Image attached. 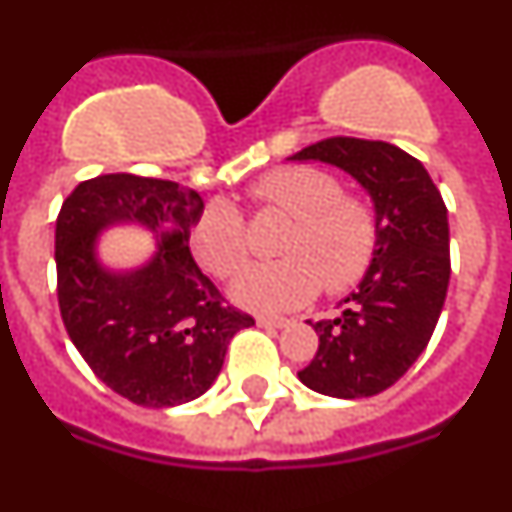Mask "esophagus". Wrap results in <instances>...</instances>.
<instances>
[{
    "instance_id": "esophagus-1",
    "label": "esophagus",
    "mask_w": 512,
    "mask_h": 512,
    "mask_svg": "<svg viewBox=\"0 0 512 512\" xmlns=\"http://www.w3.org/2000/svg\"><path fill=\"white\" fill-rule=\"evenodd\" d=\"M256 323H259L261 328H287L289 320H284V318H269V315H259V318H256Z\"/></svg>"
}]
</instances>
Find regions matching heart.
Segmentation results:
<instances>
[{
  "mask_svg": "<svg viewBox=\"0 0 512 512\" xmlns=\"http://www.w3.org/2000/svg\"><path fill=\"white\" fill-rule=\"evenodd\" d=\"M251 197L295 223L279 246L282 261L256 264L235 279L230 297L238 305L259 312L292 310L323 287L336 295L364 277L377 246V220L364 200L343 194L336 176L312 166H284L261 176ZM189 248L212 277L238 274L248 261L238 207L228 200L210 202L189 230Z\"/></svg>",
  "mask_w": 512,
  "mask_h": 512,
  "instance_id": "1",
  "label": "heart"
}]
</instances>
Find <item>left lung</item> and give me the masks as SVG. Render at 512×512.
<instances>
[{
    "label": "left lung",
    "mask_w": 512,
    "mask_h": 512,
    "mask_svg": "<svg viewBox=\"0 0 512 512\" xmlns=\"http://www.w3.org/2000/svg\"><path fill=\"white\" fill-rule=\"evenodd\" d=\"M287 161H320L356 179L377 220L372 264L333 320L310 323L318 354L297 372L320 395L384 392L418 361L449 289V212L418 158L382 140L328 138Z\"/></svg>",
    "instance_id": "1"
}]
</instances>
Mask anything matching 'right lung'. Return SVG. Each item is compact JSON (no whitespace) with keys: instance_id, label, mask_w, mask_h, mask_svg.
I'll return each mask as SVG.
<instances>
[{"instance_id":"1","label":"right lung","mask_w":512,"mask_h":512,"mask_svg":"<svg viewBox=\"0 0 512 512\" xmlns=\"http://www.w3.org/2000/svg\"><path fill=\"white\" fill-rule=\"evenodd\" d=\"M205 210L194 189L166 179L104 174L81 182L56 220L58 307L81 359L110 390L143 408L197 400L223 369L230 338L253 318L225 305L189 251ZM149 233L157 251L135 267L104 265L112 227Z\"/></svg>"}]
</instances>
